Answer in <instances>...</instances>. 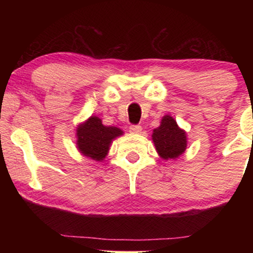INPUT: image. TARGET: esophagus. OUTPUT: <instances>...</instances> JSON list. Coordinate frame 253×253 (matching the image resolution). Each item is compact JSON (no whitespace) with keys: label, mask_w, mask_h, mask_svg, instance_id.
Returning <instances> with one entry per match:
<instances>
[{"label":"esophagus","mask_w":253,"mask_h":253,"mask_svg":"<svg viewBox=\"0 0 253 253\" xmlns=\"http://www.w3.org/2000/svg\"><path fill=\"white\" fill-rule=\"evenodd\" d=\"M141 130H143V127L140 126H131L129 127V131L131 133H134V134H139L141 133Z\"/></svg>","instance_id":"obj_1"}]
</instances>
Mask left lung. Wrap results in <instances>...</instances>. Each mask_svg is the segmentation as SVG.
<instances>
[{"instance_id": "1", "label": "left lung", "mask_w": 253, "mask_h": 253, "mask_svg": "<svg viewBox=\"0 0 253 253\" xmlns=\"http://www.w3.org/2000/svg\"><path fill=\"white\" fill-rule=\"evenodd\" d=\"M152 140L159 157L164 160H175L184 153L188 146L186 132L170 115L162 117L160 126L153 130Z\"/></svg>"}]
</instances>
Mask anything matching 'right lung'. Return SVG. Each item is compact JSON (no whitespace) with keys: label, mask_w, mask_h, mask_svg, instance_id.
Listing matches in <instances>:
<instances>
[{"label":"right lung","mask_w":253,"mask_h":253,"mask_svg":"<svg viewBox=\"0 0 253 253\" xmlns=\"http://www.w3.org/2000/svg\"><path fill=\"white\" fill-rule=\"evenodd\" d=\"M124 132L120 127L103 126L98 116L88 117L76 129V145L84 157L101 162L108 155L110 145Z\"/></svg>","instance_id":"right-lung-1"}]
</instances>
